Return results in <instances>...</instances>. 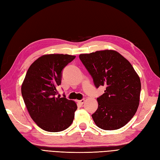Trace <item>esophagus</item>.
I'll return each instance as SVG.
<instances>
[{"mask_svg":"<svg viewBox=\"0 0 160 160\" xmlns=\"http://www.w3.org/2000/svg\"><path fill=\"white\" fill-rule=\"evenodd\" d=\"M78 103H79L80 104L82 105V104L84 103V102H85V99H82L80 100V101H78Z\"/></svg>","mask_w":160,"mask_h":160,"instance_id":"1","label":"esophagus"}]
</instances>
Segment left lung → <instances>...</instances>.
<instances>
[{"label":"left lung","mask_w":160,"mask_h":160,"mask_svg":"<svg viewBox=\"0 0 160 160\" xmlns=\"http://www.w3.org/2000/svg\"><path fill=\"white\" fill-rule=\"evenodd\" d=\"M79 58L96 88L106 87L105 93L97 98L99 105L92 115L95 124L106 130L125 126L137 112L140 101L141 80L132 65L113 50L81 54Z\"/></svg>","instance_id":"1"}]
</instances>
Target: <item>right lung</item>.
<instances>
[{
    "instance_id": "1",
    "label": "right lung",
    "mask_w": 160,
    "mask_h": 160,
    "mask_svg": "<svg viewBox=\"0 0 160 160\" xmlns=\"http://www.w3.org/2000/svg\"><path fill=\"white\" fill-rule=\"evenodd\" d=\"M76 56L44 55L28 69L22 85V95L32 119L48 132L64 130L72 124L77 105L57 91L61 83L62 71Z\"/></svg>"
}]
</instances>
